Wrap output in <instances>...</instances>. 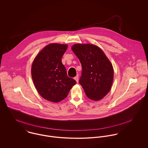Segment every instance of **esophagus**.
Returning a JSON list of instances; mask_svg holds the SVG:
<instances>
[{
  "label": "esophagus",
  "instance_id": "obj_1",
  "mask_svg": "<svg viewBox=\"0 0 148 148\" xmlns=\"http://www.w3.org/2000/svg\"><path fill=\"white\" fill-rule=\"evenodd\" d=\"M74 79L76 80V82H77V83H78L79 82V78H78V76H76L74 77Z\"/></svg>",
  "mask_w": 148,
  "mask_h": 148
}]
</instances>
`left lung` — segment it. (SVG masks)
<instances>
[{
    "mask_svg": "<svg viewBox=\"0 0 148 148\" xmlns=\"http://www.w3.org/2000/svg\"><path fill=\"white\" fill-rule=\"evenodd\" d=\"M72 51L82 66L79 83L86 96L93 101L103 99L109 92L113 84V65L103 50L92 44H75Z\"/></svg>",
    "mask_w": 148,
    "mask_h": 148,
    "instance_id": "8db88e82",
    "label": "left lung"
}]
</instances>
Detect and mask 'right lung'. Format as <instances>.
<instances>
[{
  "mask_svg": "<svg viewBox=\"0 0 148 148\" xmlns=\"http://www.w3.org/2000/svg\"><path fill=\"white\" fill-rule=\"evenodd\" d=\"M68 45L51 43L44 47L35 58L31 76L39 95L53 103L63 100L76 82L67 76L62 58Z\"/></svg>",
  "mask_w": 148,
  "mask_h": 148,
  "instance_id": "add662e5",
  "label": "right lung"
}]
</instances>
